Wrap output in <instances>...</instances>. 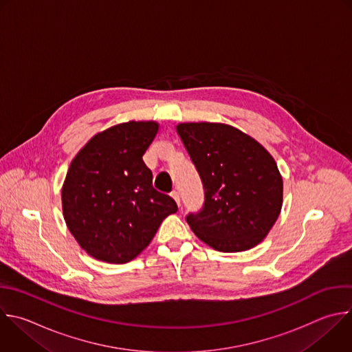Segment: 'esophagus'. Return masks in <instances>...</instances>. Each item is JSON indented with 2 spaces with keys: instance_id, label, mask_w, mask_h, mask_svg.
Here are the masks:
<instances>
[{
  "instance_id": "34e87169",
  "label": "esophagus",
  "mask_w": 352,
  "mask_h": 352,
  "mask_svg": "<svg viewBox=\"0 0 352 352\" xmlns=\"http://www.w3.org/2000/svg\"><path fill=\"white\" fill-rule=\"evenodd\" d=\"M170 195H171V197H173V199L177 201V204H178V206H181V197H179V192H178V190H173Z\"/></svg>"
}]
</instances>
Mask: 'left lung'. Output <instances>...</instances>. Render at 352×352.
<instances>
[{"mask_svg":"<svg viewBox=\"0 0 352 352\" xmlns=\"http://www.w3.org/2000/svg\"><path fill=\"white\" fill-rule=\"evenodd\" d=\"M177 133L204 189L201 210L186 215L195 235L223 253L257 246L282 208L283 181L274 157L228 124L181 123Z\"/></svg>","mask_w":352,"mask_h":352,"instance_id":"obj_1","label":"left lung"}]
</instances>
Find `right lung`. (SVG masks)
<instances>
[{
	"mask_svg": "<svg viewBox=\"0 0 352 352\" xmlns=\"http://www.w3.org/2000/svg\"><path fill=\"white\" fill-rule=\"evenodd\" d=\"M156 122H129L95 137L73 159L62 188V210L74 239L96 260L124 264L142 253L175 200L157 192L142 160Z\"/></svg>",
	"mask_w": 352,
	"mask_h": 352,
	"instance_id": "obj_1",
	"label": "right lung"
}]
</instances>
